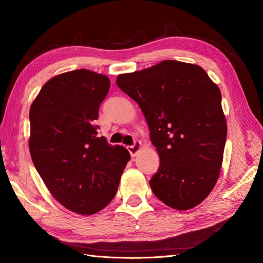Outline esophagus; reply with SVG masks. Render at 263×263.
<instances>
[{
    "label": "esophagus",
    "mask_w": 263,
    "mask_h": 263,
    "mask_svg": "<svg viewBox=\"0 0 263 263\" xmlns=\"http://www.w3.org/2000/svg\"><path fill=\"white\" fill-rule=\"evenodd\" d=\"M141 147H142V144L140 141H135V143H133L132 146L127 147V150H128V153L131 154L132 157H136L138 153L141 150Z\"/></svg>",
    "instance_id": "esophagus-1"
}]
</instances>
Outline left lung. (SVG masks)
Instances as JSON below:
<instances>
[{"label":"left lung","mask_w":263,"mask_h":263,"mask_svg":"<svg viewBox=\"0 0 263 263\" xmlns=\"http://www.w3.org/2000/svg\"><path fill=\"white\" fill-rule=\"evenodd\" d=\"M116 83L140 106L159 155L149 182L154 194L176 210L200 204L216 185L224 157L219 88L201 66L172 60L120 74Z\"/></svg>","instance_id":"obj_1"}]
</instances>
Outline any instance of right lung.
Masks as SVG:
<instances>
[{"label": "right lung", "mask_w": 263, "mask_h": 263, "mask_svg": "<svg viewBox=\"0 0 263 263\" xmlns=\"http://www.w3.org/2000/svg\"><path fill=\"white\" fill-rule=\"evenodd\" d=\"M107 76L79 69L55 76L30 106L32 163L54 199L79 215H93L117 192L130 153L97 137Z\"/></svg>", "instance_id": "obj_1"}]
</instances>
